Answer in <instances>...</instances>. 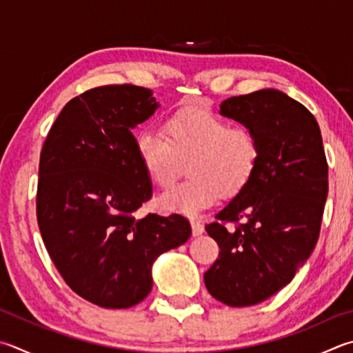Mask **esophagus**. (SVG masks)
<instances>
[{
    "label": "esophagus",
    "mask_w": 353,
    "mask_h": 353,
    "mask_svg": "<svg viewBox=\"0 0 353 353\" xmlns=\"http://www.w3.org/2000/svg\"><path fill=\"white\" fill-rule=\"evenodd\" d=\"M191 228H193V236H194V238H196V236H201L205 232L202 222L201 221H196V219L191 221Z\"/></svg>",
    "instance_id": "esophagus-1"
}]
</instances>
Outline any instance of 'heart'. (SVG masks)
<instances>
[{
	"mask_svg": "<svg viewBox=\"0 0 353 353\" xmlns=\"http://www.w3.org/2000/svg\"><path fill=\"white\" fill-rule=\"evenodd\" d=\"M165 134L143 130L136 136L137 157L159 188H170L188 163L191 179L157 199L165 213L196 216L252 181L259 146L247 128L230 126L210 111L182 110L165 121Z\"/></svg>",
	"mask_w": 353,
	"mask_h": 353,
	"instance_id": "1",
	"label": "heart"
}]
</instances>
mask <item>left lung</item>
<instances>
[{"label":"left lung","instance_id":"8db88e82","mask_svg":"<svg viewBox=\"0 0 353 353\" xmlns=\"http://www.w3.org/2000/svg\"><path fill=\"white\" fill-rule=\"evenodd\" d=\"M221 115L253 134L259 160L247 187L205 227L221 252L203 279L217 301L247 307L290 283L315 248L329 191L327 160L316 119L278 89L223 100ZM225 221L239 227L227 229Z\"/></svg>","mask_w":353,"mask_h":353}]
</instances>
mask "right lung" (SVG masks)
Masks as SVG:
<instances>
[{"label": "right lung", "instance_id": "add662e5", "mask_svg": "<svg viewBox=\"0 0 353 353\" xmlns=\"http://www.w3.org/2000/svg\"><path fill=\"white\" fill-rule=\"evenodd\" d=\"M157 108L142 86L89 89L63 108L41 150L37 219L43 242L66 284L105 309L143 301L154 261L191 236L181 214L136 217L152 185L131 130Z\"/></svg>", "mask_w": 353, "mask_h": 353}]
</instances>
